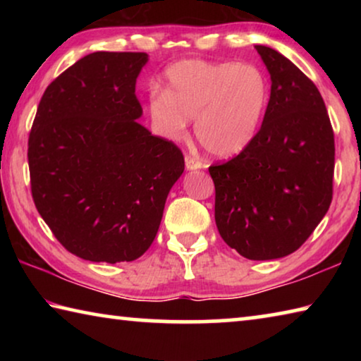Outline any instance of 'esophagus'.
<instances>
[{
  "label": "esophagus",
  "instance_id": "1",
  "mask_svg": "<svg viewBox=\"0 0 361 361\" xmlns=\"http://www.w3.org/2000/svg\"><path fill=\"white\" fill-rule=\"evenodd\" d=\"M185 164H186V170H199L202 169V162L199 159H195L192 156H186L185 157Z\"/></svg>",
  "mask_w": 361,
  "mask_h": 361
}]
</instances>
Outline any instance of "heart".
<instances>
[{"mask_svg":"<svg viewBox=\"0 0 361 361\" xmlns=\"http://www.w3.org/2000/svg\"><path fill=\"white\" fill-rule=\"evenodd\" d=\"M166 90L152 92L148 111L166 140L186 135L189 119L200 145L216 157L245 151L269 105V81L252 63L181 60L166 71Z\"/></svg>","mask_w":361,"mask_h":361,"instance_id":"b5f03b06","label":"heart"}]
</instances>
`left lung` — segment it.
Masks as SVG:
<instances>
[{
    "label": "left lung",
    "instance_id": "1",
    "mask_svg": "<svg viewBox=\"0 0 361 361\" xmlns=\"http://www.w3.org/2000/svg\"><path fill=\"white\" fill-rule=\"evenodd\" d=\"M271 75L258 135L209 172L219 235L243 258L279 259L302 245L333 199L334 135L315 84L276 49L255 46Z\"/></svg>",
    "mask_w": 361,
    "mask_h": 361
}]
</instances>
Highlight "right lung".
Here are the masks:
<instances>
[{
    "mask_svg": "<svg viewBox=\"0 0 361 361\" xmlns=\"http://www.w3.org/2000/svg\"><path fill=\"white\" fill-rule=\"evenodd\" d=\"M145 52H94L47 85L28 138L32 194L57 240L92 262L151 247L181 151L138 124Z\"/></svg>",
    "mask_w": 361,
    "mask_h": 361,
    "instance_id": "right-lung-1",
    "label": "right lung"
}]
</instances>
